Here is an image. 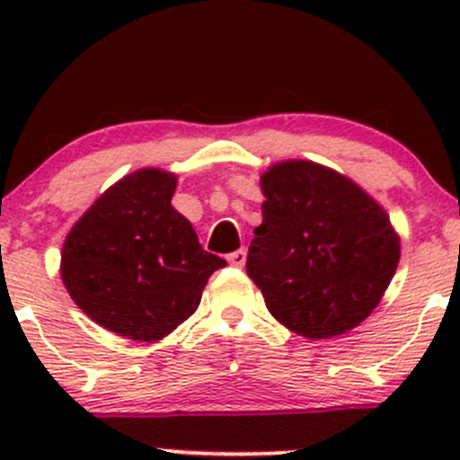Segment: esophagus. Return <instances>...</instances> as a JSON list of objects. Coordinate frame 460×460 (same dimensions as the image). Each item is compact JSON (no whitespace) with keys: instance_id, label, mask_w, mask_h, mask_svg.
I'll use <instances>...</instances> for the list:
<instances>
[{"instance_id":"esophagus-1","label":"esophagus","mask_w":460,"mask_h":460,"mask_svg":"<svg viewBox=\"0 0 460 460\" xmlns=\"http://www.w3.org/2000/svg\"><path fill=\"white\" fill-rule=\"evenodd\" d=\"M226 260H229L231 267H244V262H247V249H238V252L229 253Z\"/></svg>"}]
</instances>
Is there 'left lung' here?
I'll list each match as a JSON object with an SVG mask.
<instances>
[{"mask_svg":"<svg viewBox=\"0 0 460 460\" xmlns=\"http://www.w3.org/2000/svg\"><path fill=\"white\" fill-rule=\"evenodd\" d=\"M262 225L247 273L269 314L305 338H333L378 307L401 238L387 211L354 180L309 160L276 162L260 175Z\"/></svg>","mask_w":460,"mask_h":460,"instance_id":"1","label":"left lung"}]
</instances>
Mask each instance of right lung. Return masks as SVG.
<instances>
[{"instance_id": "1", "label": "right lung", "mask_w": 460, "mask_h": 460, "mask_svg": "<svg viewBox=\"0 0 460 460\" xmlns=\"http://www.w3.org/2000/svg\"><path fill=\"white\" fill-rule=\"evenodd\" d=\"M178 175L137 169L68 231L59 273L77 307L118 336L155 342L193 316L225 260L207 253L171 204Z\"/></svg>"}]
</instances>
